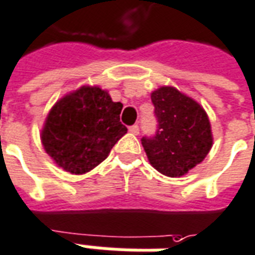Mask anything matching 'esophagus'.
I'll use <instances>...</instances> for the list:
<instances>
[{
  "instance_id": "34e87169",
  "label": "esophagus",
  "mask_w": 255,
  "mask_h": 255,
  "mask_svg": "<svg viewBox=\"0 0 255 255\" xmlns=\"http://www.w3.org/2000/svg\"><path fill=\"white\" fill-rule=\"evenodd\" d=\"M129 131L131 133V134H138V133H140V128H138V125L130 126Z\"/></svg>"
}]
</instances>
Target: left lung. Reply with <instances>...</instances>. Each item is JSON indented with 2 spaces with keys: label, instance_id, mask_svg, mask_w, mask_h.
<instances>
[{
  "label": "left lung",
  "instance_id": "obj_1",
  "mask_svg": "<svg viewBox=\"0 0 255 255\" xmlns=\"http://www.w3.org/2000/svg\"><path fill=\"white\" fill-rule=\"evenodd\" d=\"M150 99L157 131L141 140L150 166L171 178L186 175L205 159L213 144L208 114L175 87L163 85L150 94Z\"/></svg>",
  "mask_w": 255,
  "mask_h": 255
}]
</instances>
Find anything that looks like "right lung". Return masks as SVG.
<instances>
[{
	"mask_svg": "<svg viewBox=\"0 0 255 255\" xmlns=\"http://www.w3.org/2000/svg\"><path fill=\"white\" fill-rule=\"evenodd\" d=\"M122 107L98 85H83L65 95L51 107L40 131L46 153L74 175L94 170L128 133L120 122Z\"/></svg>",
	"mask_w": 255,
	"mask_h": 255,
	"instance_id": "obj_1",
	"label": "right lung"
}]
</instances>
